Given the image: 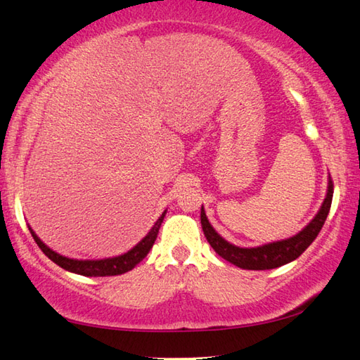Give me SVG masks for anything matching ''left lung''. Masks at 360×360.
<instances>
[{"mask_svg":"<svg viewBox=\"0 0 360 360\" xmlns=\"http://www.w3.org/2000/svg\"><path fill=\"white\" fill-rule=\"evenodd\" d=\"M332 195H334V181L329 179L328 195H326L323 206L316 214V217L313 219L302 231L296 234V236L285 240H278V243L266 244L255 248H243V247L233 245L221 238L220 234L211 226L205 214V209L202 207H201V226H202V231H205L207 243L211 244L215 253H219L224 259L230 261L231 264L243 267V269H250V271L276 269V267L291 263L292 259L299 258L300 255L307 250V247L316 239L330 211Z\"/></svg>","mask_w":360,"mask_h":360,"instance_id":"left-lung-1","label":"left lung"}]
</instances>
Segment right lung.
I'll list each match as a JSON object with an SVG mask.
<instances>
[{
    "label": "right lung",
    "instance_id": "right-lung-1",
    "mask_svg": "<svg viewBox=\"0 0 360 360\" xmlns=\"http://www.w3.org/2000/svg\"><path fill=\"white\" fill-rule=\"evenodd\" d=\"M167 211L163 212L159 220L155 221V225L153 226V230L146 234V238L141 240V243L136 244L132 250L121 255V257L116 258H107V259H97V261H78V259H70L66 257H61L56 252L50 250V248L45 245L41 239L36 236V233L31 230V236L34 238L36 244L39 245V248L47 255V257L56 263L60 267L70 272L80 274V276L84 277H105V276H120V274H124L127 271H132L134 267L140 263V261L146 257L154 245V240L158 238L160 225L163 221V217H165Z\"/></svg>",
    "mask_w": 360,
    "mask_h": 360
}]
</instances>
